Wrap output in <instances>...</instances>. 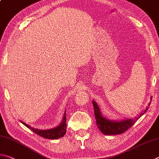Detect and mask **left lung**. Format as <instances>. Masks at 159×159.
I'll use <instances>...</instances> for the list:
<instances>
[{
    "mask_svg": "<svg viewBox=\"0 0 159 159\" xmlns=\"http://www.w3.org/2000/svg\"><path fill=\"white\" fill-rule=\"evenodd\" d=\"M150 103H151V102L148 103V106H147L145 110H144L141 113L139 114V115H138L137 117H135L134 119L131 118V119H126L121 121H112L103 117L97 103L94 101H92L97 125L100 131L105 135H117L122 134V133L127 131L130 127H131L137 122V120L142 115L145 113L149 108Z\"/></svg>",
    "mask_w": 159,
    "mask_h": 159,
    "instance_id": "obj_1",
    "label": "left lung"
}]
</instances>
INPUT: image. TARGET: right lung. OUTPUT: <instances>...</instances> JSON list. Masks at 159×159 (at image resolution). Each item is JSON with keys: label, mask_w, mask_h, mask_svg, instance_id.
Returning <instances> with one entry per match:
<instances>
[{"label": "right lung", "mask_w": 159, "mask_h": 159, "mask_svg": "<svg viewBox=\"0 0 159 159\" xmlns=\"http://www.w3.org/2000/svg\"><path fill=\"white\" fill-rule=\"evenodd\" d=\"M23 125H24L26 127L30 129L31 131H33L36 134L40 135L43 138H48V139H57L64 136L67 131V124H66V112H65L63 120L60 125L56 128L47 129V130H39L37 129H34L31 127L27 124L21 122Z\"/></svg>", "instance_id": "add662e5"}]
</instances>
